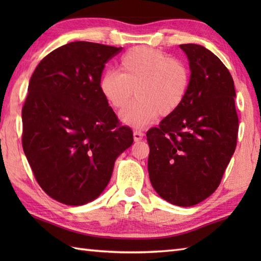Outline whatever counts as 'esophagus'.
I'll list each match as a JSON object with an SVG mask.
<instances>
[{"label":"esophagus","mask_w":261,"mask_h":261,"mask_svg":"<svg viewBox=\"0 0 261 261\" xmlns=\"http://www.w3.org/2000/svg\"><path fill=\"white\" fill-rule=\"evenodd\" d=\"M143 136H145V135H143V132H141V131H139V130L134 131V139H135L136 142L141 141Z\"/></svg>","instance_id":"esophagus-1"}]
</instances>
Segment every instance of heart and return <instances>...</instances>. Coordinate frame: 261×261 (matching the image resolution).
Returning <instances> with one entry per match:
<instances>
[{
  "label": "heart",
  "mask_w": 261,
  "mask_h": 261,
  "mask_svg": "<svg viewBox=\"0 0 261 261\" xmlns=\"http://www.w3.org/2000/svg\"><path fill=\"white\" fill-rule=\"evenodd\" d=\"M120 71L108 70L99 80V91L110 105L124 108L134 93L137 98L122 110L121 121L131 126H145L168 116L180 108L190 91L192 73L179 58L160 49L140 46L120 59Z\"/></svg>",
  "instance_id": "1"
}]
</instances>
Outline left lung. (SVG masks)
<instances>
[{
    "label": "left lung",
    "mask_w": 261,
    "mask_h": 261,
    "mask_svg": "<svg viewBox=\"0 0 261 261\" xmlns=\"http://www.w3.org/2000/svg\"><path fill=\"white\" fill-rule=\"evenodd\" d=\"M192 73L180 108L147 132L149 178L160 197L193 206L219 187L237 147L239 119L233 79L203 46H179Z\"/></svg>",
    "instance_id": "8db88e82"
}]
</instances>
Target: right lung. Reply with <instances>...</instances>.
<instances>
[{
    "instance_id": "add662e5",
    "label": "right lung",
    "mask_w": 261,
    "mask_h": 261,
    "mask_svg": "<svg viewBox=\"0 0 261 261\" xmlns=\"http://www.w3.org/2000/svg\"><path fill=\"white\" fill-rule=\"evenodd\" d=\"M121 47L75 41L43 58L22 108V147L38 184L66 205H84L108 186L115 159L134 142L99 91Z\"/></svg>"
}]
</instances>
